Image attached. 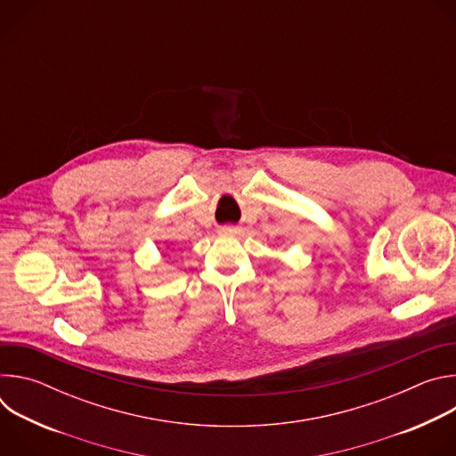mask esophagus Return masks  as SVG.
Listing matches in <instances>:
<instances>
[{
  "label": "esophagus",
  "instance_id": "esophagus-1",
  "mask_svg": "<svg viewBox=\"0 0 456 456\" xmlns=\"http://www.w3.org/2000/svg\"><path fill=\"white\" fill-rule=\"evenodd\" d=\"M220 232H224V234H234V232H236V227L225 225V227H220Z\"/></svg>",
  "mask_w": 456,
  "mask_h": 456
}]
</instances>
